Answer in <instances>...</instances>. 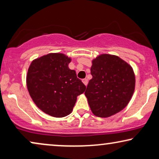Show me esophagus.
<instances>
[{"label":"esophagus","instance_id":"obj_1","mask_svg":"<svg viewBox=\"0 0 159 159\" xmlns=\"http://www.w3.org/2000/svg\"><path fill=\"white\" fill-rule=\"evenodd\" d=\"M82 82H83V84H84V85L87 86V84H88V79H82Z\"/></svg>","mask_w":159,"mask_h":159}]
</instances>
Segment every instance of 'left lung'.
<instances>
[{
	"label": "left lung",
	"instance_id": "8db88e82",
	"mask_svg": "<svg viewBox=\"0 0 159 159\" xmlns=\"http://www.w3.org/2000/svg\"><path fill=\"white\" fill-rule=\"evenodd\" d=\"M90 73L84 95L95 116L107 118L128 105L135 88V76L128 63L103 53L92 61Z\"/></svg>",
	"mask_w": 159,
	"mask_h": 159
}]
</instances>
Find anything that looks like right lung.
<instances>
[{
  "mask_svg": "<svg viewBox=\"0 0 159 159\" xmlns=\"http://www.w3.org/2000/svg\"><path fill=\"white\" fill-rule=\"evenodd\" d=\"M71 58L61 53H51L32 61L26 83L29 94L39 109L61 118L72 111L78 95L86 87L75 70L69 68Z\"/></svg>",
  "mask_w": 159,
  "mask_h": 159,
  "instance_id": "right-lung-1",
  "label": "right lung"
}]
</instances>
